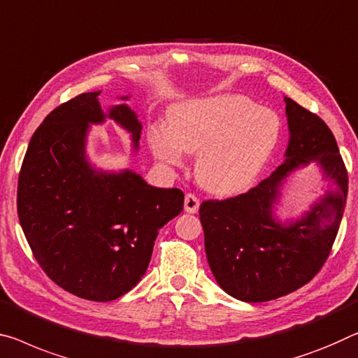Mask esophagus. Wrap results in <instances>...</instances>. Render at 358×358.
<instances>
[{
    "label": "esophagus",
    "mask_w": 358,
    "mask_h": 358,
    "mask_svg": "<svg viewBox=\"0 0 358 358\" xmlns=\"http://www.w3.org/2000/svg\"><path fill=\"white\" fill-rule=\"evenodd\" d=\"M184 208H185V211L190 214L196 213L198 208H200V200H198V196L194 194H187L185 200H184Z\"/></svg>",
    "instance_id": "obj_1"
}]
</instances>
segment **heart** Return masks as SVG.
<instances>
[{"label":"heart","instance_id":"heart-1","mask_svg":"<svg viewBox=\"0 0 358 358\" xmlns=\"http://www.w3.org/2000/svg\"><path fill=\"white\" fill-rule=\"evenodd\" d=\"M282 123L271 108L235 94L187 102L171 113L169 129L153 126L152 150L173 166L182 152L198 153L195 176L201 187L234 195L250 187L278 145Z\"/></svg>","mask_w":358,"mask_h":358}]
</instances>
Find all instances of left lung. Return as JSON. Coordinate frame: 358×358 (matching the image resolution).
<instances>
[{"label":"left lung","mask_w":358,"mask_h":358,"mask_svg":"<svg viewBox=\"0 0 358 358\" xmlns=\"http://www.w3.org/2000/svg\"><path fill=\"white\" fill-rule=\"evenodd\" d=\"M285 103L287 160L246 194L200 205L214 278L225 293L245 302L282 298L309 283L331 252L348 200V169L331 129L293 99L285 97ZM310 161L321 164L330 189L310 212L283 226L273 217L279 187Z\"/></svg>","instance_id":"obj_1"}]
</instances>
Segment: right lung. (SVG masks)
Listing matches in <instances>:
<instances>
[{
	"instance_id": "1",
	"label": "right lung",
	"mask_w": 358,
	"mask_h": 358,
	"mask_svg": "<svg viewBox=\"0 0 358 358\" xmlns=\"http://www.w3.org/2000/svg\"><path fill=\"white\" fill-rule=\"evenodd\" d=\"M99 94L60 103L38 126L19 173L17 214L33 256L54 283L107 302L144 277L157 235L182 211L184 194L148 185L128 169L91 166L85 152L90 124L112 118L131 133L136 150L142 129L124 103L103 113Z\"/></svg>"
}]
</instances>
